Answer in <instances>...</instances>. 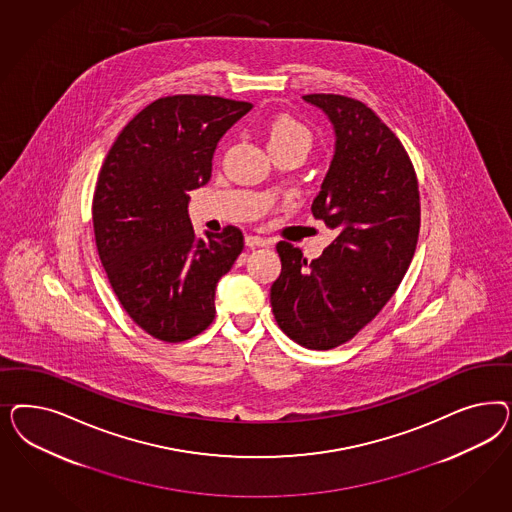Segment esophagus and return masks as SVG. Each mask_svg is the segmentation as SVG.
<instances>
[{"instance_id": "obj_1", "label": "esophagus", "mask_w": 512, "mask_h": 512, "mask_svg": "<svg viewBox=\"0 0 512 512\" xmlns=\"http://www.w3.org/2000/svg\"><path fill=\"white\" fill-rule=\"evenodd\" d=\"M246 246H248V248L270 246V240H268V238H263V236H257V234H249V236H246Z\"/></svg>"}]
</instances>
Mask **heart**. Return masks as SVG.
<instances>
[{
	"label": "heart",
	"instance_id": "b5f03b06",
	"mask_svg": "<svg viewBox=\"0 0 512 512\" xmlns=\"http://www.w3.org/2000/svg\"><path fill=\"white\" fill-rule=\"evenodd\" d=\"M268 144L270 146L295 144V146H302L304 150H310V129L289 116H278L268 124Z\"/></svg>",
	"mask_w": 512,
	"mask_h": 512
}]
</instances>
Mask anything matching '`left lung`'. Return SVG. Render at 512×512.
Returning <instances> with one entry per match:
<instances>
[{
    "label": "left lung",
    "mask_w": 512,
    "mask_h": 512,
    "mask_svg": "<svg viewBox=\"0 0 512 512\" xmlns=\"http://www.w3.org/2000/svg\"><path fill=\"white\" fill-rule=\"evenodd\" d=\"M302 99L325 112L336 137L311 204L336 238L311 263L279 242L270 304L291 340L326 351L355 338L396 293L419 240V184L402 142L364 103L332 93Z\"/></svg>",
    "instance_id": "left-lung-1"
}]
</instances>
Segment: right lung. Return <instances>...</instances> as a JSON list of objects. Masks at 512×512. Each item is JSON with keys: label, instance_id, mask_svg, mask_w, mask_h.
Here are the masks:
<instances>
[{"label": "right lung", "instance_id": "right-lung-1", "mask_svg": "<svg viewBox=\"0 0 512 512\" xmlns=\"http://www.w3.org/2000/svg\"><path fill=\"white\" fill-rule=\"evenodd\" d=\"M251 109L212 95L161 97L125 125L101 167L99 259L129 317L157 340L186 341L210 326L217 281L244 249L236 227L197 238L187 204L212 176L219 139Z\"/></svg>", "mask_w": 512, "mask_h": 512}]
</instances>
